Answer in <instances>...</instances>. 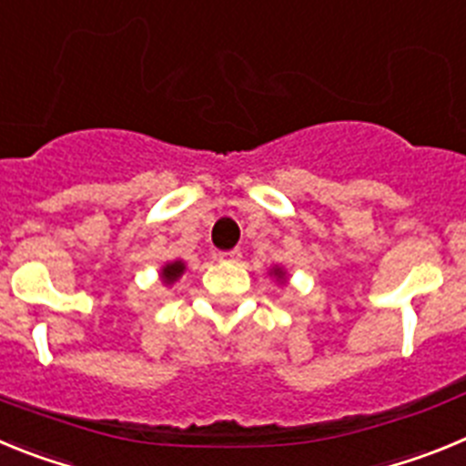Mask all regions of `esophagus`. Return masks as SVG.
<instances>
[{"instance_id": "34e87169", "label": "esophagus", "mask_w": 466, "mask_h": 466, "mask_svg": "<svg viewBox=\"0 0 466 466\" xmlns=\"http://www.w3.org/2000/svg\"><path fill=\"white\" fill-rule=\"evenodd\" d=\"M240 257H242L240 249H226V252H217V258H219V261L236 263V261H240Z\"/></svg>"}]
</instances>
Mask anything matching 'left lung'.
<instances>
[{
	"instance_id": "8db88e82",
	"label": "left lung",
	"mask_w": 466,
	"mask_h": 466,
	"mask_svg": "<svg viewBox=\"0 0 466 466\" xmlns=\"http://www.w3.org/2000/svg\"><path fill=\"white\" fill-rule=\"evenodd\" d=\"M275 275H279V270H275Z\"/></svg>"
}]
</instances>
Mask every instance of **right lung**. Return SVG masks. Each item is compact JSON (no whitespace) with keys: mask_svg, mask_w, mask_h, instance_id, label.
Instances as JSON below:
<instances>
[{"mask_svg":"<svg viewBox=\"0 0 466 466\" xmlns=\"http://www.w3.org/2000/svg\"><path fill=\"white\" fill-rule=\"evenodd\" d=\"M184 273V263L182 261H175V263H167L166 268H163V279H166L167 284L170 282H175L177 278H179V275Z\"/></svg>","mask_w":466,"mask_h":466,"instance_id":"right-lung-1","label":"right lung"}]
</instances>
